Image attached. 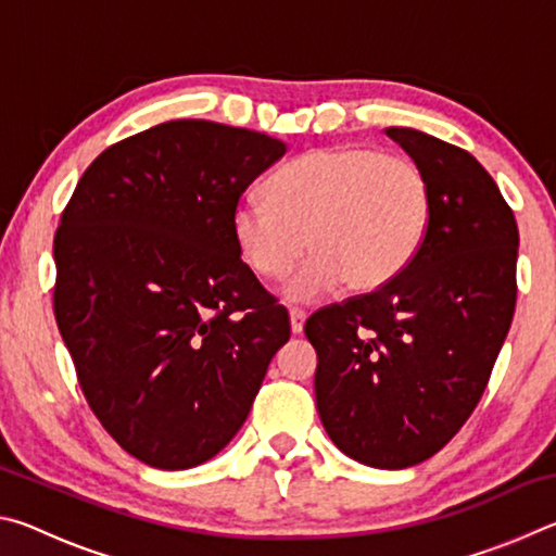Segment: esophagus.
<instances>
[{
  "label": "esophagus",
  "instance_id": "34e87169",
  "mask_svg": "<svg viewBox=\"0 0 556 556\" xmlns=\"http://www.w3.org/2000/svg\"><path fill=\"white\" fill-rule=\"evenodd\" d=\"M289 321H291V333H301L304 331L306 312H301V308H289Z\"/></svg>",
  "mask_w": 556,
  "mask_h": 556
}]
</instances>
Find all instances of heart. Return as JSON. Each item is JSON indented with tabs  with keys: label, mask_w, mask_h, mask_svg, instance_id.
Segmentation results:
<instances>
[{
	"label": "heart",
	"mask_w": 556,
	"mask_h": 556,
	"mask_svg": "<svg viewBox=\"0 0 556 556\" xmlns=\"http://www.w3.org/2000/svg\"><path fill=\"white\" fill-rule=\"evenodd\" d=\"M265 199H242L230 228L240 257L262 279H281L291 301H316L348 281L372 291L417 255L431 218V184L414 159L372 147H326L269 176Z\"/></svg>",
	"instance_id": "heart-1"
}]
</instances>
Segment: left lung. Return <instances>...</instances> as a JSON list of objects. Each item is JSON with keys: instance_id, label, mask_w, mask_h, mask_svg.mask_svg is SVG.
Masks as SVG:
<instances>
[{"instance_id": "8db88e82", "label": "left lung", "mask_w": 556, "mask_h": 556, "mask_svg": "<svg viewBox=\"0 0 556 556\" xmlns=\"http://www.w3.org/2000/svg\"><path fill=\"white\" fill-rule=\"evenodd\" d=\"M384 135L429 176L425 242L388 285L318 308L304 331L333 444L365 466L407 468L444 448L483 397L513 324L520 235L466 149L409 127Z\"/></svg>"}]
</instances>
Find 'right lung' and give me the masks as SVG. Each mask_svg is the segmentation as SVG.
<instances>
[{"instance_id": "obj_1", "label": "right lung", "mask_w": 556, "mask_h": 556, "mask_svg": "<svg viewBox=\"0 0 556 556\" xmlns=\"http://www.w3.org/2000/svg\"><path fill=\"white\" fill-rule=\"evenodd\" d=\"M287 147L172 119L108 147L53 238V314L92 414L135 458L181 470L248 419L287 308L232 240L244 188Z\"/></svg>"}]
</instances>
